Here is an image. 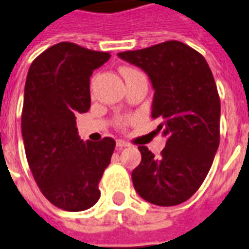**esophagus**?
Here are the masks:
<instances>
[{"label": "esophagus", "instance_id": "1", "mask_svg": "<svg viewBox=\"0 0 249 249\" xmlns=\"http://www.w3.org/2000/svg\"><path fill=\"white\" fill-rule=\"evenodd\" d=\"M117 146L118 148H126V146H130V142H127L124 140H117Z\"/></svg>", "mask_w": 249, "mask_h": 249}]
</instances>
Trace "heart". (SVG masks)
Here are the masks:
<instances>
[{
	"instance_id": "heart-1",
	"label": "heart",
	"mask_w": 249,
	"mask_h": 249,
	"mask_svg": "<svg viewBox=\"0 0 249 249\" xmlns=\"http://www.w3.org/2000/svg\"><path fill=\"white\" fill-rule=\"evenodd\" d=\"M122 74L123 77H124V79H130L132 78V77H136V75H141L142 73H141L139 69L136 68H132V67H124V68H122ZM127 122H128V119L127 118H123V117H121V118L117 119V124H118L119 127H124L127 124Z\"/></svg>"
}]
</instances>
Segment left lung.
<instances>
[{
    "label": "left lung",
    "instance_id": "obj_1",
    "mask_svg": "<svg viewBox=\"0 0 249 249\" xmlns=\"http://www.w3.org/2000/svg\"><path fill=\"white\" fill-rule=\"evenodd\" d=\"M118 56L146 71L154 89L152 118L164 128L166 148L156 157L140 145L132 182L141 198L178 206L203 184L220 144V96L202 53L180 41H166Z\"/></svg>",
    "mask_w": 249,
    "mask_h": 249
}]
</instances>
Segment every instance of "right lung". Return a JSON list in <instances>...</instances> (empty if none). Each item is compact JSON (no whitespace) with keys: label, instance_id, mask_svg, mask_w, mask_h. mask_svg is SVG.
<instances>
[{"label":"right lung","instance_id":"obj_1","mask_svg":"<svg viewBox=\"0 0 249 249\" xmlns=\"http://www.w3.org/2000/svg\"><path fill=\"white\" fill-rule=\"evenodd\" d=\"M109 57L60 42L39 53L28 71L21 112L25 156L41 193L60 210H89L100 198L99 182L115 141H82L75 115L90 109V77Z\"/></svg>","mask_w":249,"mask_h":249}]
</instances>
